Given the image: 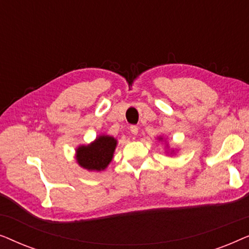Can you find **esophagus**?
I'll list each match as a JSON object with an SVG mask.
<instances>
[{"mask_svg":"<svg viewBox=\"0 0 249 249\" xmlns=\"http://www.w3.org/2000/svg\"><path fill=\"white\" fill-rule=\"evenodd\" d=\"M130 131H131L132 135H137L138 134V127H137V125H131Z\"/></svg>","mask_w":249,"mask_h":249,"instance_id":"1","label":"esophagus"}]
</instances>
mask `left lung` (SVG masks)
Segmentation results:
<instances>
[{
    "label": "left lung",
    "mask_w": 249,
    "mask_h": 249,
    "mask_svg": "<svg viewBox=\"0 0 249 249\" xmlns=\"http://www.w3.org/2000/svg\"><path fill=\"white\" fill-rule=\"evenodd\" d=\"M158 141H159V142H165L166 154H170V155H173V154H176V149H170V147H169V144H168V142H166L165 139L163 138V136H159V137H158Z\"/></svg>",
    "instance_id": "1"
}]
</instances>
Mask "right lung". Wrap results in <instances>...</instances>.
I'll use <instances>...</instances> for the list:
<instances>
[{
  "mask_svg": "<svg viewBox=\"0 0 249 249\" xmlns=\"http://www.w3.org/2000/svg\"><path fill=\"white\" fill-rule=\"evenodd\" d=\"M118 141L113 136L98 135L87 145H79L76 148L78 165L87 171H104L113 160Z\"/></svg>",
  "mask_w": 249,
  "mask_h": 249,
  "instance_id": "obj_1",
  "label": "right lung"
}]
</instances>
